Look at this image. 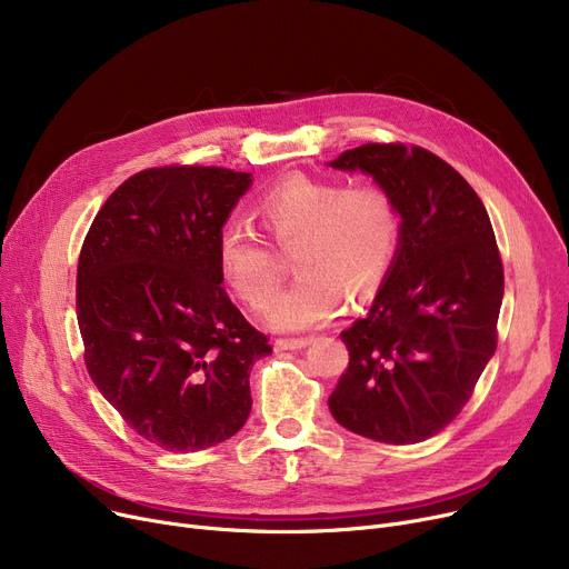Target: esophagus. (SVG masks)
<instances>
[{"instance_id":"esophagus-1","label":"esophagus","mask_w":569,"mask_h":569,"mask_svg":"<svg viewBox=\"0 0 569 569\" xmlns=\"http://www.w3.org/2000/svg\"><path fill=\"white\" fill-rule=\"evenodd\" d=\"M311 343V339H277L274 341V350L283 352V350H302Z\"/></svg>"}]
</instances>
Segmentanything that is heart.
I'll return each instance as SVG.
<instances>
[{
    "label": "heart",
    "mask_w": 569,
    "mask_h": 569,
    "mask_svg": "<svg viewBox=\"0 0 569 569\" xmlns=\"http://www.w3.org/2000/svg\"><path fill=\"white\" fill-rule=\"evenodd\" d=\"M256 217L281 249L295 247L300 277L269 309L274 330L297 332L330 322L346 300L367 305L390 274L401 244V212L378 184L343 187L332 179L288 174L256 202ZM219 267L251 309H267L281 286L277 251L242 223L219 234Z\"/></svg>",
    "instance_id": "heart-1"
}]
</instances>
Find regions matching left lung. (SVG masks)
<instances>
[{
	"label": "left lung",
	"instance_id": "left-lung-1",
	"mask_svg": "<svg viewBox=\"0 0 569 569\" xmlns=\"http://www.w3.org/2000/svg\"><path fill=\"white\" fill-rule=\"evenodd\" d=\"M392 193L401 244L369 313L341 332L350 362L335 420L365 438L412 445L450 425L498 343L502 262L487 209L440 157L369 142L330 163Z\"/></svg>",
	"mask_w": 569,
	"mask_h": 569
}]
</instances>
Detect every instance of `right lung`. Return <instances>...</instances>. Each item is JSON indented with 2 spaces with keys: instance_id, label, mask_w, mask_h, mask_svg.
I'll return each instance as SVG.
<instances>
[{
  "instance_id": "right-lung-1",
  "label": "right lung",
  "mask_w": 569,
  "mask_h": 569,
  "mask_svg": "<svg viewBox=\"0 0 569 569\" xmlns=\"http://www.w3.org/2000/svg\"><path fill=\"white\" fill-rule=\"evenodd\" d=\"M249 172L140 170L89 228L76 311L89 378L122 420L170 452L228 440L251 412L249 371L272 352L223 290L219 234Z\"/></svg>"
}]
</instances>
